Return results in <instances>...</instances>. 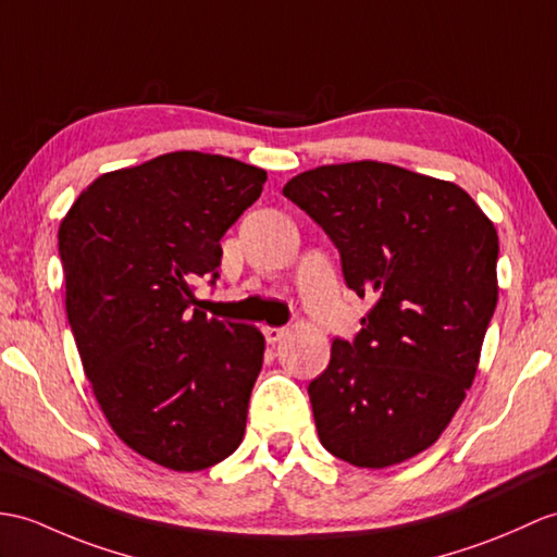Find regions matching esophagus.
<instances>
[{"mask_svg": "<svg viewBox=\"0 0 557 557\" xmlns=\"http://www.w3.org/2000/svg\"><path fill=\"white\" fill-rule=\"evenodd\" d=\"M263 334H265L268 344H277L284 337V334H287V327H270V325H265Z\"/></svg>", "mask_w": 557, "mask_h": 557, "instance_id": "34e87169", "label": "esophagus"}]
</instances>
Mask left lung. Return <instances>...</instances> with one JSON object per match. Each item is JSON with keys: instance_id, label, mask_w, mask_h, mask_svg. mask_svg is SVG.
I'll return each mask as SVG.
<instances>
[{"instance_id": "1", "label": "left lung", "mask_w": 557, "mask_h": 557, "mask_svg": "<svg viewBox=\"0 0 557 557\" xmlns=\"http://www.w3.org/2000/svg\"><path fill=\"white\" fill-rule=\"evenodd\" d=\"M282 194L327 232L372 308L310 382L320 444L382 470L436 444L480 368L498 301V232L448 180L382 161L318 165Z\"/></svg>"}]
</instances>
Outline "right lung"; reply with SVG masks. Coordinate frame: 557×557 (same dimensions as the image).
<instances>
[{"label": "right lung", "instance_id": "1", "mask_svg": "<svg viewBox=\"0 0 557 557\" xmlns=\"http://www.w3.org/2000/svg\"><path fill=\"white\" fill-rule=\"evenodd\" d=\"M265 180L220 153L173 151L99 175L59 225L66 315L97 404L161 468H211L247 430L265 339L191 308V282L218 277L220 237Z\"/></svg>", "mask_w": 557, "mask_h": 557}]
</instances>
